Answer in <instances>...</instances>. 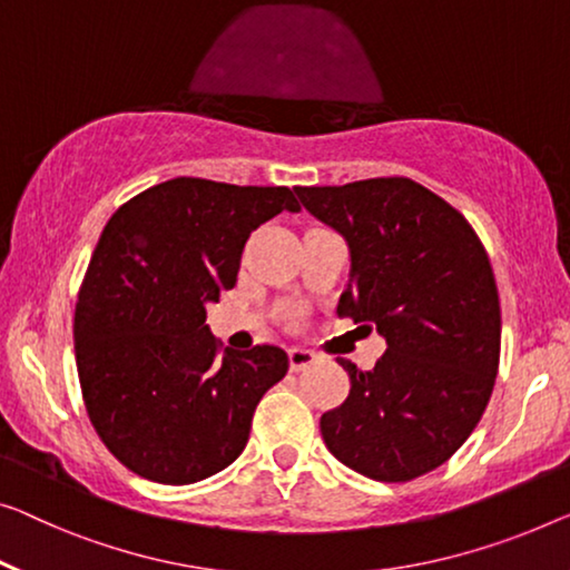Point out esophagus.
I'll return each mask as SVG.
<instances>
[{"label":"esophagus","instance_id":"obj_1","mask_svg":"<svg viewBox=\"0 0 570 570\" xmlns=\"http://www.w3.org/2000/svg\"><path fill=\"white\" fill-rule=\"evenodd\" d=\"M314 361H317V355L307 351V347L296 345V347H292V351H288V366H292V371L307 368V366H312Z\"/></svg>","mask_w":570,"mask_h":570}]
</instances>
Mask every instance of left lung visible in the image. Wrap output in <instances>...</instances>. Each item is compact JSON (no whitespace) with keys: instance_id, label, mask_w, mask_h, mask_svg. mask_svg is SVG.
Masks as SVG:
<instances>
[{"instance_id":"1","label":"left lung","mask_w":570,"mask_h":570,"mask_svg":"<svg viewBox=\"0 0 570 570\" xmlns=\"http://www.w3.org/2000/svg\"><path fill=\"white\" fill-rule=\"evenodd\" d=\"M294 191L351 248L337 314L386 337L371 371L337 358L351 394L322 414L325 445L373 481L435 471L479 424L499 371L502 312L479 235L404 176Z\"/></svg>"}]
</instances>
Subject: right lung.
<instances>
[{"label":"right lung","mask_w":570,"mask_h":570,"mask_svg":"<svg viewBox=\"0 0 570 570\" xmlns=\"http://www.w3.org/2000/svg\"><path fill=\"white\" fill-rule=\"evenodd\" d=\"M284 209L299 212L286 186L178 176L101 230L76 302V368L101 443L142 479L184 487L227 469L286 376L278 345L223 351L204 325L250 233Z\"/></svg>","instance_id":"right-lung-1"}]
</instances>
